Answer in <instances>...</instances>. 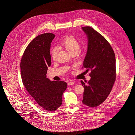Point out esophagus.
<instances>
[{
  "label": "esophagus",
  "instance_id": "34e87169",
  "mask_svg": "<svg viewBox=\"0 0 135 135\" xmlns=\"http://www.w3.org/2000/svg\"><path fill=\"white\" fill-rule=\"evenodd\" d=\"M74 84V82L73 81H70L68 83V85H73Z\"/></svg>",
  "mask_w": 135,
  "mask_h": 135
}]
</instances>
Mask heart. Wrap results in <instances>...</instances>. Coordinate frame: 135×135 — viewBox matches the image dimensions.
Segmentation results:
<instances>
[{
  "label": "heart",
  "instance_id": "obj_1",
  "mask_svg": "<svg viewBox=\"0 0 135 135\" xmlns=\"http://www.w3.org/2000/svg\"><path fill=\"white\" fill-rule=\"evenodd\" d=\"M61 45L72 55L77 54L79 51L80 47V43L79 40L73 35L67 36L64 38L61 42ZM57 51L56 47H54L52 50L51 55L54 60L56 58Z\"/></svg>",
  "mask_w": 135,
  "mask_h": 135
}]
</instances>
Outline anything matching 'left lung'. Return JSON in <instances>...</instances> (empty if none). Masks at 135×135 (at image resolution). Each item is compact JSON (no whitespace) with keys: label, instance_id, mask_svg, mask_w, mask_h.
<instances>
[{"label":"left lung","instance_id":"left-lung-1","mask_svg":"<svg viewBox=\"0 0 135 135\" xmlns=\"http://www.w3.org/2000/svg\"><path fill=\"white\" fill-rule=\"evenodd\" d=\"M82 28L89 40L82 68L91 71L90 81L81 80L84 89L82 103L96 107L107 98L116 80L115 55L107 40L98 32L89 26Z\"/></svg>","mask_w":135,"mask_h":135}]
</instances>
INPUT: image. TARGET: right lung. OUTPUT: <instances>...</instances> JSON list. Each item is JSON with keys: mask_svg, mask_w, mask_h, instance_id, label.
<instances>
[{"mask_svg": "<svg viewBox=\"0 0 135 135\" xmlns=\"http://www.w3.org/2000/svg\"><path fill=\"white\" fill-rule=\"evenodd\" d=\"M55 36L53 33L37 36L25 50L20 64L23 85L46 112H53L61 106L68 86L64 81H51L46 78L47 67L51 64V44Z\"/></svg>", "mask_w": 135, "mask_h": 135, "instance_id": "1", "label": "right lung"}]
</instances>
